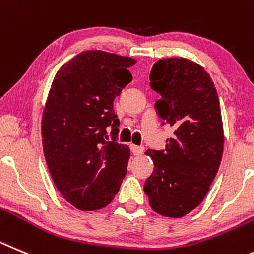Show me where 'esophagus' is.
<instances>
[{
	"label": "esophagus",
	"instance_id": "34e87169",
	"mask_svg": "<svg viewBox=\"0 0 254 254\" xmlns=\"http://www.w3.org/2000/svg\"><path fill=\"white\" fill-rule=\"evenodd\" d=\"M130 149H131V153L134 154V155H141V154L144 153V146L141 145H131Z\"/></svg>",
	"mask_w": 254,
	"mask_h": 254
}]
</instances>
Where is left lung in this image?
<instances>
[{"label":"left lung","mask_w":254,"mask_h":254,"mask_svg":"<svg viewBox=\"0 0 254 254\" xmlns=\"http://www.w3.org/2000/svg\"><path fill=\"white\" fill-rule=\"evenodd\" d=\"M150 87L160 94L158 114L174 132L165 150H146L154 170L144 191L158 214L181 218L209 191L223 155L224 134L217 90L204 67L184 58L158 60Z\"/></svg>","instance_id":"1"}]
</instances>
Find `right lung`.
I'll use <instances>...</instances> for the list:
<instances>
[{
    "label": "right lung",
    "instance_id": "obj_1",
    "mask_svg": "<svg viewBox=\"0 0 254 254\" xmlns=\"http://www.w3.org/2000/svg\"><path fill=\"white\" fill-rule=\"evenodd\" d=\"M136 60L100 50L80 52L63 65L42 113V146L52 181L80 210L106 207L127 172L130 150L116 143L114 100L132 80ZM112 129L113 140L105 141Z\"/></svg>",
    "mask_w": 254,
    "mask_h": 254
}]
</instances>
